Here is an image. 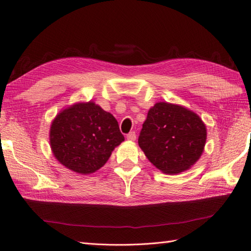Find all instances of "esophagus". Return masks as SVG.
<instances>
[{
	"mask_svg": "<svg viewBox=\"0 0 251 251\" xmlns=\"http://www.w3.org/2000/svg\"><path fill=\"white\" fill-rule=\"evenodd\" d=\"M126 138H127V140L134 141V140L136 139V133H135V131H130V133H128V134H127V136H126Z\"/></svg>",
	"mask_w": 251,
	"mask_h": 251,
	"instance_id": "1",
	"label": "esophagus"
}]
</instances>
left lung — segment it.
Returning a JSON list of instances; mask_svg holds the SVG:
<instances>
[{"mask_svg": "<svg viewBox=\"0 0 251 251\" xmlns=\"http://www.w3.org/2000/svg\"><path fill=\"white\" fill-rule=\"evenodd\" d=\"M206 127L194 112L159 102L150 108L138 145L152 165L168 175L188 170L204 150Z\"/></svg>", "mask_w": 251, "mask_h": 251, "instance_id": "1", "label": "left lung"}]
</instances>
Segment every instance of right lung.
I'll return each instance as SVG.
<instances>
[{
	"label": "right lung",
	"mask_w": 251,
	"mask_h": 251,
	"mask_svg": "<svg viewBox=\"0 0 251 251\" xmlns=\"http://www.w3.org/2000/svg\"><path fill=\"white\" fill-rule=\"evenodd\" d=\"M49 137L57 160L81 175L99 170L114 148L124 141L115 117L91 101L74 104L59 113Z\"/></svg>",
	"instance_id": "add662e5"
}]
</instances>
